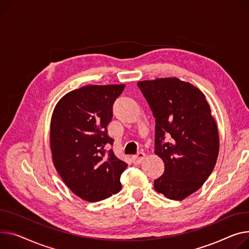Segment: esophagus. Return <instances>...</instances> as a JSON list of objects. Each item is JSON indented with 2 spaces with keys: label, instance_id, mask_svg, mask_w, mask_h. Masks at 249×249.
Returning <instances> with one entry per match:
<instances>
[{
  "label": "esophagus",
  "instance_id": "1",
  "mask_svg": "<svg viewBox=\"0 0 249 249\" xmlns=\"http://www.w3.org/2000/svg\"><path fill=\"white\" fill-rule=\"evenodd\" d=\"M145 158V153L144 152H138L136 155L132 156V162H133L135 165L140 164Z\"/></svg>",
  "mask_w": 249,
  "mask_h": 249
}]
</instances>
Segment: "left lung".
<instances>
[{
	"mask_svg": "<svg viewBox=\"0 0 249 249\" xmlns=\"http://www.w3.org/2000/svg\"><path fill=\"white\" fill-rule=\"evenodd\" d=\"M137 85L155 118V154L165 165L154 188L169 199H184L203 185L216 164L219 135L210 106L199 89L177 78Z\"/></svg>",
	"mask_w": 249,
	"mask_h": 249,
	"instance_id": "left-lung-1",
	"label": "left lung"
}]
</instances>
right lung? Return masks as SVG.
<instances>
[{"mask_svg": "<svg viewBox=\"0 0 249 249\" xmlns=\"http://www.w3.org/2000/svg\"><path fill=\"white\" fill-rule=\"evenodd\" d=\"M125 85H88L66 94L53 112L50 146L54 166L71 191L97 202L121 190L127 164L115 156L107 125Z\"/></svg>", "mask_w": 249, "mask_h": 249, "instance_id": "1", "label": "right lung"}]
</instances>
